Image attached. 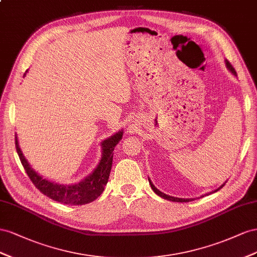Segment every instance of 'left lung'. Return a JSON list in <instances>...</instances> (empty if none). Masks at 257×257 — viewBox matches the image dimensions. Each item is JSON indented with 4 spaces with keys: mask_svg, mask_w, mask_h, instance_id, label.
<instances>
[{
    "mask_svg": "<svg viewBox=\"0 0 257 257\" xmlns=\"http://www.w3.org/2000/svg\"><path fill=\"white\" fill-rule=\"evenodd\" d=\"M225 63H226V67H227V69H228L234 76H237V72H236V70L233 69V67H232V65L230 64V62H229L228 60H225ZM149 182H150L151 187H152V189L154 190V192H155L159 197L164 198V199L170 200V201H174V202H188V201H192V200H194L193 198H192V199H184V198H178V197H172V196H169V195H166V194H164V193H161L159 189H157L155 186H154V184H153L152 181H151L150 179H149ZM225 183H226V182H225ZM225 183H224V184H222L221 186H219L217 189L213 190V192H212V193H215V192H217V190L221 189V188L225 185ZM210 194H211V193H210ZM206 195H208V194H206ZM201 197H203V196H201Z\"/></svg>",
    "mask_w": 257,
    "mask_h": 257,
    "instance_id": "obj_1",
    "label": "left lung"
}]
</instances>
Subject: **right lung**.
Returning <instances> with one entry per match:
<instances>
[{
  "label": "right lung",
  "mask_w": 257,
  "mask_h": 257,
  "mask_svg": "<svg viewBox=\"0 0 257 257\" xmlns=\"http://www.w3.org/2000/svg\"><path fill=\"white\" fill-rule=\"evenodd\" d=\"M28 71H26L27 73ZM123 131L120 130L116 133L111 138L106 139L101 143L102 146V156L100 163L97 168L92 171L91 174L88 175L84 180L78 182L77 184L63 185L58 184L55 182H50L46 179H43L40 174L36 173L28 160L25 158L23 152L19 148L18 139L16 136L15 143H16V150L18 156L20 158L25 170L30 178L35 187L44 195L49 197L57 202L63 204H71V206H83V204L89 203L103 193L104 187L107 183L109 172L112 169L113 164V151L115 146L118 144L120 139L122 138Z\"/></svg>",
  "instance_id": "add662e5"
}]
</instances>
